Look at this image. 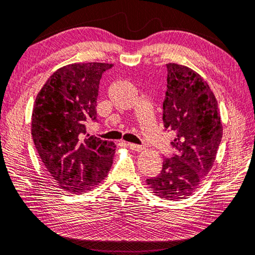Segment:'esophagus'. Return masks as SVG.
Here are the masks:
<instances>
[{"instance_id": "obj_1", "label": "esophagus", "mask_w": 255, "mask_h": 255, "mask_svg": "<svg viewBox=\"0 0 255 255\" xmlns=\"http://www.w3.org/2000/svg\"><path fill=\"white\" fill-rule=\"evenodd\" d=\"M127 145L130 149L134 150V151H142V150H144V147H142V145H139V144H134V143H127Z\"/></svg>"}]
</instances>
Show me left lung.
Returning a JSON list of instances; mask_svg holds the SVG:
<instances>
[{"label": "left lung", "instance_id": "obj_1", "mask_svg": "<svg viewBox=\"0 0 255 255\" xmlns=\"http://www.w3.org/2000/svg\"><path fill=\"white\" fill-rule=\"evenodd\" d=\"M162 104L164 127L176 132V153L162 164L160 174L148 178L152 193L168 200L189 197L214 166L223 137L218 103L208 83L185 65L168 63Z\"/></svg>", "mask_w": 255, "mask_h": 255}]
</instances>
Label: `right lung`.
<instances>
[{
	"instance_id": "1",
	"label": "right lung",
	"mask_w": 255,
	"mask_h": 255,
	"mask_svg": "<svg viewBox=\"0 0 255 255\" xmlns=\"http://www.w3.org/2000/svg\"><path fill=\"white\" fill-rule=\"evenodd\" d=\"M113 64L73 63L57 69L37 95L31 135L46 170L69 193L90 191L110 172L116 145L86 136L96 120L99 81Z\"/></svg>"
}]
</instances>
